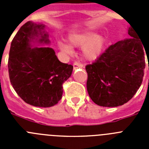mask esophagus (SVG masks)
Here are the masks:
<instances>
[{
    "label": "esophagus",
    "instance_id": "obj_1",
    "mask_svg": "<svg viewBox=\"0 0 149 149\" xmlns=\"http://www.w3.org/2000/svg\"><path fill=\"white\" fill-rule=\"evenodd\" d=\"M74 69H76V68H83L84 67V65H83L82 63H80L79 61H76L75 63H74Z\"/></svg>",
    "mask_w": 149,
    "mask_h": 149
}]
</instances>
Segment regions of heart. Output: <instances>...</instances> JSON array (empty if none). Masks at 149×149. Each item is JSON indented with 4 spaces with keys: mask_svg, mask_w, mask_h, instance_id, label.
Instances as JSON below:
<instances>
[{
    "mask_svg": "<svg viewBox=\"0 0 149 149\" xmlns=\"http://www.w3.org/2000/svg\"><path fill=\"white\" fill-rule=\"evenodd\" d=\"M69 44L63 41H59L57 45L62 52L70 54L73 51V47L82 46L84 56L89 60L97 58L101 53L104 46V38L100 35H94L93 31L84 30L69 34L68 36Z\"/></svg>",
    "mask_w": 149,
    "mask_h": 149,
    "instance_id": "heart-1",
    "label": "heart"
}]
</instances>
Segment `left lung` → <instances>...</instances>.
Wrapping results in <instances>:
<instances>
[{
    "mask_svg": "<svg viewBox=\"0 0 149 149\" xmlns=\"http://www.w3.org/2000/svg\"><path fill=\"white\" fill-rule=\"evenodd\" d=\"M127 33L128 38L110 45L95 63L86 66L88 93L99 106L123 105L141 86L146 67L144 46L132 27Z\"/></svg>",
    "mask_w": 149,
    "mask_h": 149,
    "instance_id": "1",
    "label": "left lung"
}]
</instances>
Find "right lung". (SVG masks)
Returning <instances> with one entry per match:
<instances>
[{
    "instance_id": "right-lung-1",
    "label": "right lung",
    "mask_w": 149,
    "mask_h": 149,
    "mask_svg": "<svg viewBox=\"0 0 149 149\" xmlns=\"http://www.w3.org/2000/svg\"><path fill=\"white\" fill-rule=\"evenodd\" d=\"M42 24L27 22L21 27L10 46L8 69L10 83L27 104L39 107L56 104L63 95V84L72 75L73 66L58 60L54 49L34 47L49 44Z\"/></svg>"
}]
</instances>
